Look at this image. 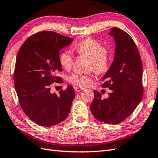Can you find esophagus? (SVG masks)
<instances>
[{
  "label": "esophagus",
  "mask_w": 158,
  "mask_h": 158,
  "mask_svg": "<svg viewBox=\"0 0 158 158\" xmlns=\"http://www.w3.org/2000/svg\"><path fill=\"white\" fill-rule=\"evenodd\" d=\"M83 89H84L82 88H80V87H75V92H81Z\"/></svg>",
  "instance_id": "1"
}]
</instances>
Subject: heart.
Listing matches in <instances>:
<instances>
[{
  "label": "heart",
  "instance_id": "obj_1",
  "mask_svg": "<svg viewBox=\"0 0 158 158\" xmlns=\"http://www.w3.org/2000/svg\"><path fill=\"white\" fill-rule=\"evenodd\" d=\"M77 52L81 56L90 58L88 69L93 70L98 74H105L110 68V60L107 57V49L101 43L92 38L85 39L80 41L75 46ZM60 64L66 70L71 69L74 56L70 50H65L60 54ZM93 75L91 73H74L68 78L69 81L74 85L85 87L92 81Z\"/></svg>",
  "mask_w": 158,
  "mask_h": 158
}]
</instances>
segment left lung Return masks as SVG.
Returning a JSON list of instances; mask_svg holds the SVG:
<instances>
[{"instance_id": "8db88e82", "label": "left lung", "mask_w": 158, "mask_h": 158, "mask_svg": "<svg viewBox=\"0 0 158 158\" xmlns=\"http://www.w3.org/2000/svg\"><path fill=\"white\" fill-rule=\"evenodd\" d=\"M109 35L115 39V57L101 86L111 92L108 98L102 100L100 93L95 90L90 110L100 122L118 124L130 116L142 100L143 64L135 43L127 32L114 27Z\"/></svg>"}]
</instances>
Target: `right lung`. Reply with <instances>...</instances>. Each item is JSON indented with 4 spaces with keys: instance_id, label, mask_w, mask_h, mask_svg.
<instances>
[{
    "instance_id": "obj_1",
    "label": "right lung",
    "mask_w": 158,
    "mask_h": 158,
    "mask_svg": "<svg viewBox=\"0 0 158 158\" xmlns=\"http://www.w3.org/2000/svg\"><path fill=\"white\" fill-rule=\"evenodd\" d=\"M72 38L52 31L31 35L19 48L16 58L13 80L20 106L38 125L54 126L63 122L70 113L75 96L68 85L59 94L51 93L53 83H61L60 50L69 45Z\"/></svg>"
}]
</instances>
